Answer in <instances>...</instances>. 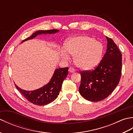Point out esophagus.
<instances>
[{"label":"esophagus","mask_w":133,"mask_h":133,"mask_svg":"<svg viewBox=\"0 0 133 133\" xmlns=\"http://www.w3.org/2000/svg\"><path fill=\"white\" fill-rule=\"evenodd\" d=\"M69 71L70 72H71V73H73V72H74L75 71V70L74 69L72 68V67H70L69 69Z\"/></svg>","instance_id":"34e87169"}]
</instances>
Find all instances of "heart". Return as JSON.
Listing matches in <instances>:
<instances>
[{
	"instance_id": "b5f03b06",
	"label": "heart",
	"mask_w": 133,
	"mask_h": 133,
	"mask_svg": "<svg viewBox=\"0 0 133 133\" xmlns=\"http://www.w3.org/2000/svg\"><path fill=\"white\" fill-rule=\"evenodd\" d=\"M65 49L70 54L75 56V64L85 70L95 68L99 63L103 52V46L100 42L86 35L75 36L70 39L65 44ZM66 52L62 50L61 56L67 61L69 59V55Z\"/></svg>"
}]
</instances>
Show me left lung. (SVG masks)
Instances as JSON below:
<instances>
[{"instance_id":"1","label":"left lung","mask_w":133,"mask_h":133,"mask_svg":"<svg viewBox=\"0 0 133 133\" xmlns=\"http://www.w3.org/2000/svg\"><path fill=\"white\" fill-rule=\"evenodd\" d=\"M107 50L100 63L92 71H81L80 94L86 99L98 102L111 94L119 82L122 54L114 41L106 36Z\"/></svg>"}]
</instances>
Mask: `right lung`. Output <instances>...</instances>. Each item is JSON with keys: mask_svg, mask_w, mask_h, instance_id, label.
Masks as SVG:
<instances>
[{"mask_svg": "<svg viewBox=\"0 0 133 133\" xmlns=\"http://www.w3.org/2000/svg\"><path fill=\"white\" fill-rule=\"evenodd\" d=\"M58 32H59L58 30L38 31L30 37L24 39L22 42L34 38L38 35L47 34H51ZM68 67L55 70L49 82L39 89L32 91H27L19 88L15 84L16 88L31 103L39 106L46 105L51 103L58 97L63 82L68 75Z\"/></svg>", "mask_w": 133, "mask_h": 133, "instance_id": "1", "label": "right lung"}]
</instances>
